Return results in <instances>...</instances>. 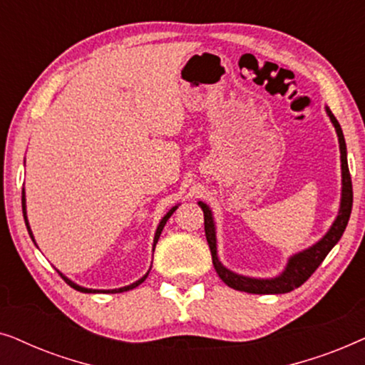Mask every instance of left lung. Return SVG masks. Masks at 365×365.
Returning <instances> with one entry per match:
<instances>
[{
	"label": "left lung",
	"mask_w": 365,
	"mask_h": 365,
	"mask_svg": "<svg viewBox=\"0 0 365 365\" xmlns=\"http://www.w3.org/2000/svg\"><path fill=\"white\" fill-rule=\"evenodd\" d=\"M327 114L331 118V121L336 128L337 136H339V146H341V163H342V199H341V209H339V216L336 221H334L332 227L329 229V232L324 236L317 244H314L312 247L306 249V251L296 254L289 259L286 271H284L281 276L276 279H252L246 276H239V274H234L222 266L217 259V251H216V229H214V221L212 214L209 211V207L204 202H199L202 212H204V231H206V239L209 244V249H211L212 256V264L214 269H216L217 276L222 279L224 284H227L229 287L236 289V291L241 292H249V294H286L291 292L294 289L301 287L304 282L307 281L309 277L316 272V269L321 266L324 259L331 249L339 242V239L342 237L344 231H346L349 217H351L352 211V179L351 173H349L347 166V151H346V141H344V134L341 129V124L337 123L336 116H334L332 111Z\"/></svg>",
	"instance_id": "left-lung-1"
}]
</instances>
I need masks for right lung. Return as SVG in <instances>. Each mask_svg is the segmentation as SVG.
<instances>
[{
	"mask_svg": "<svg viewBox=\"0 0 365 365\" xmlns=\"http://www.w3.org/2000/svg\"><path fill=\"white\" fill-rule=\"evenodd\" d=\"M21 204H23V216H24V222H26V227H28V232H29V236H31V239H33V232H31V229H29V224H28V219H26V204H24V189H23V196H21ZM178 207V206H176ZM176 207H173L171 211H169L166 216H164L163 219H161V222H159V226H158V229H156V234H154V246H156V242H158V239H159V236H161V232H163V227H164V224L168 222V219L171 217V214L176 211ZM34 241V239H33ZM59 272V271H58ZM149 274V272H148ZM148 274L144 277H141L139 279V281H136L134 284H131V286H126V287H121V289H113V291H96V289H86V287H81V286H78V284H74L73 281H69L68 277H64L61 272H59V276H61L64 281H66L69 286H71L73 289H76V291H79V292H86V294H91V292H109V294H116V292H124V291H131V289H134V287H138L139 284L141 282H144L146 281V277H148Z\"/></svg>",
	"mask_w": 365,
	"mask_h": 365,
	"instance_id": "add662e5",
	"label": "right lung"
}]
</instances>
